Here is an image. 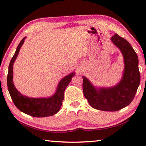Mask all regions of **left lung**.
Instances as JSON below:
<instances>
[{"instance_id": "8db88e82", "label": "left lung", "mask_w": 146, "mask_h": 146, "mask_svg": "<svg viewBox=\"0 0 146 146\" xmlns=\"http://www.w3.org/2000/svg\"><path fill=\"white\" fill-rule=\"evenodd\" d=\"M111 41L119 48L123 57L124 70L119 83L112 87L94 86L85 76L83 78V90L85 97L94 108L115 111L127 106L134 99L140 84L137 55L130 43L115 34Z\"/></svg>"}]
</instances>
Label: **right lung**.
Instances as JSON below:
<instances>
[{
	"label": "right lung",
	"mask_w": 146,
	"mask_h": 146,
	"mask_svg": "<svg viewBox=\"0 0 146 146\" xmlns=\"http://www.w3.org/2000/svg\"><path fill=\"white\" fill-rule=\"evenodd\" d=\"M24 38L21 40L12 58L9 66L7 75V87L9 94L14 105L22 112L35 117L52 116L58 112L64 99V92L75 73L73 72L64 76L59 82L55 94L47 98H31L22 95L15 88L13 83V65L24 44Z\"/></svg>",
	"instance_id": "add662e5"
}]
</instances>
